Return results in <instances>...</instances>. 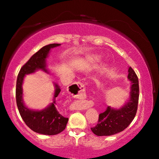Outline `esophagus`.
<instances>
[{
	"instance_id": "1",
	"label": "esophagus",
	"mask_w": 159,
	"mask_h": 159,
	"mask_svg": "<svg viewBox=\"0 0 159 159\" xmlns=\"http://www.w3.org/2000/svg\"><path fill=\"white\" fill-rule=\"evenodd\" d=\"M72 88L73 90L77 91L78 96L83 97L84 95V86L81 82H77L76 83H74ZM90 106H91V104L88 101H80L76 104L75 108H77V109H85Z\"/></svg>"
}]
</instances>
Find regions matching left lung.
<instances>
[{"label": "left lung", "instance_id": "left-lung-1", "mask_svg": "<svg viewBox=\"0 0 159 159\" xmlns=\"http://www.w3.org/2000/svg\"><path fill=\"white\" fill-rule=\"evenodd\" d=\"M127 77L131 82L129 101L119 109L108 106L105 111L99 114L96 126L91 128L98 136L113 135L123 131L135 116L139 100L138 78L132 67H129Z\"/></svg>", "mask_w": 159, "mask_h": 159}]
</instances>
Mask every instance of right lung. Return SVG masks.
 <instances>
[{
	"label": "right lung",
	"instance_id": "add662e5",
	"mask_svg": "<svg viewBox=\"0 0 159 159\" xmlns=\"http://www.w3.org/2000/svg\"><path fill=\"white\" fill-rule=\"evenodd\" d=\"M61 44L53 43L43 47L34 54L29 61L21 67L19 71L16 80V99L19 114L26 125L32 131L39 134L46 135H54L61 132L66 128L69 118L63 116L59 114L56 107V98L61 92V89L57 84L56 87L54 97L52 103L45 109L34 111L29 109L25 105L22 99V83L26 75L35 72L37 70H41L48 72L46 69V58L51 48L59 46Z\"/></svg>",
	"mask_w": 159,
	"mask_h": 159
}]
</instances>
